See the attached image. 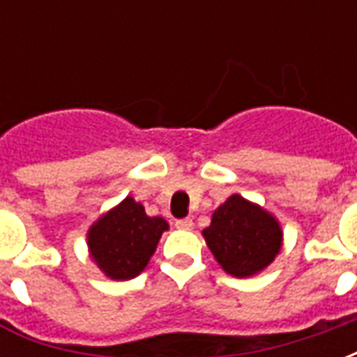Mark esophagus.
<instances>
[{
  "label": "esophagus",
  "instance_id": "obj_1",
  "mask_svg": "<svg viewBox=\"0 0 357 357\" xmlns=\"http://www.w3.org/2000/svg\"><path fill=\"white\" fill-rule=\"evenodd\" d=\"M193 220L191 218H183V220H176V227L181 231H191L193 229Z\"/></svg>",
  "mask_w": 357,
  "mask_h": 357
}]
</instances>
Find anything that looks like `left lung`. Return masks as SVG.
Listing matches in <instances>:
<instances>
[{
	"instance_id": "left-lung-1",
	"label": "left lung",
	"mask_w": 357,
	"mask_h": 357,
	"mask_svg": "<svg viewBox=\"0 0 357 357\" xmlns=\"http://www.w3.org/2000/svg\"><path fill=\"white\" fill-rule=\"evenodd\" d=\"M202 237L225 273L239 279L258 275L283 247L279 220L239 193L214 210Z\"/></svg>"
}]
</instances>
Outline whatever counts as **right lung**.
<instances>
[{"label": "right lung", "mask_w": 357, "mask_h": 357, "mask_svg": "<svg viewBox=\"0 0 357 357\" xmlns=\"http://www.w3.org/2000/svg\"><path fill=\"white\" fill-rule=\"evenodd\" d=\"M168 227L164 218L147 216L145 206L128 195L88 229L89 258L112 281L133 279L147 268Z\"/></svg>", "instance_id": "right-lung-1"}]
</instances>
